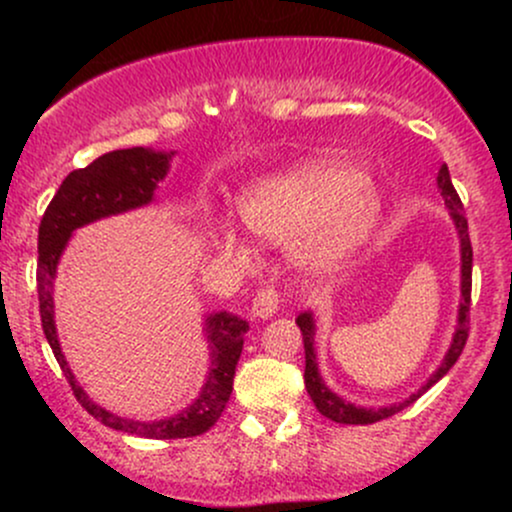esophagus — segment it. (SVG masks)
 Wrapping results in <instances>:
<instances>
[{"instance_id":"obj_1","label":"esophagus","mask_w":512,"mask_h":512,"mask_svg":"<svg viewBox=\"0 0 512 512\" xmlns=\"http://www.w3.org/2000/svg\"><path fill=\"white\" fill-rule=\"evenodd\" d=\"M281 296L274 286H264L257 291V296L252 298V315L255 317H272L279 310Z\"/></svg>"}]
</instances>
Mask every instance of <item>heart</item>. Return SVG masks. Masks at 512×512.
Wrapping results in <instances>:
<instances>
[{"mask_svg": "<svg viewBox=\"0 0 512 512\" xmlns=\"http://www.w3.org/2000/svg\"><path fill=\"white\" fill-rule=\"evenodd\" d=\"M240 214L257 236L296 240V260L308 269H332L366 240L380 214V195L361 170L337 158H308L284 173L257 180L240 197ZM221 248L238 262L250 248L228 223Z\"/></svg>", "mask_w": 512, "mask_h": 512, "instance_id": "heart-1", "label": "heart"}]
</instances>
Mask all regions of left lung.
<instances>
[{
    "label": "left lung",
    "instance_id": "1",
    "mask_svg": "<svg viewBox=\"0 0 512 512\" xmlns=\"http://www.w3.org/2000/svg\"><path fill=\"white\" fill-rule=\"evenodd\" d=\"M438 187L440 195L445 199V207L450 209L452 221L457 226V236H460V252H462V303H460V317H457V330L455 337H452V344L445 354L443 363L431 378L426 380V385H421L414 395L404 399V402L392 404V407H383V409H363V407H354V404L344 402L342 397H337L334 392L322 383L320 373H317V363H315V349H313V334H315V322L310 313H301L296 317V325L301 327L303 332V349H305V390H308L310 399L320 411L322 416L327 419L337 421V424H349V426H366V424H375V421L390 419L392 414L402 411L409 404H414L428 387H433L443 378L448 370L455 366L457 358H460L464 344H467L469 337V305H472V240H469V228H467V216H464L460 195H457L455 185L450 180V170L448 166L440 168L438 173Z\"/></svg>",
    "mask_w": 512,
    "mask_h": 512
}]
</instances>
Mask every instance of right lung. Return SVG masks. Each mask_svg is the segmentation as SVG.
<instances>
[{
	"label": "right lung",
	"mask_w": 512,
	"mask_h": 512,
	"mask_svg": "<svg viewBox=\"0 0 512 512\" xmlns=\"http://www.w3.org/2000/svg\"><path fill=\"white\" fill-rule=\"evenodd\" d=\"M170 154L142 149H120L98 156L86 168L72 170L62 180L60 190L45 209L38 228V301L40 322L48 337V344L60 363L64 378L72 387L76 402L84 407L93 419L115 428V431L132 433V436L175 440L192 438L207 433L219 421L233 392V375L240 351H243V334L248 332V322L231 313H216L207 317V342L211 349V368L202 392L195 402L180 414L161 421H132L110 414L98 407L93 399L81 390L74 380L72 370L64 361L60 342L55 332V305H52V281H55L57 262L67 245L74 228L84 226L103 216L120 214V211L144 207L154 199L158 180L166 178Z\"/></svg>",
	"instance_id": "right-lung-1"
}]
</instances>
